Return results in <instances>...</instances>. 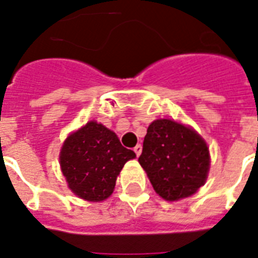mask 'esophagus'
Masks as SVG:
<instances>
[{"instance_id": "esophagus-1", "label": "esophagus", "mask_w": 258, "mask_h": 258, "mask_svg": "<svg viewBox=\"0 0 258 258\" xmlns=\"http://www.w3.org/2000/svg\"><path fill=\"white\" fill-rule=\"evenodd\" d=\"M134 152L136 154V156H139V155L142 154V146H140V144H136L135 147H134Z\"/></svg>"}]
</instances>
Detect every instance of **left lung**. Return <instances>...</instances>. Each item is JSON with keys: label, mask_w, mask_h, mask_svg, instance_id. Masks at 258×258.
I'll return each instance as SVG.
<instances>
[{"label": "left lung", "mask_w": 258, "mask_h": 258, "mask_svg": "<svg viewBox=\"0 0 258 258\" xmlns=\"http://www.w3.org/2000/svg\"><path fill=\"white\" fill-rule=\"evenodd\" d=\"M139 163L155 192L167 202H176L204 185L211 158L205 140L195 130L158 119L148 125Z\"/></svg>", "instance_id": "obj_1"}]
</instances>
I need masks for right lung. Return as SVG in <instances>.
Here are the masks:
<instances>
[{"instance_id":"1","label":"right lung","mask_w":258,"mask_h":258,"mask_svg":"<svg viewBox=\"0 0 258 258\" xmlns=\"http://www.w3.org/2000/svg\"><path fill=\"white\" fill-rule=\"evenodd\" d=\"M111 130L94 120L70 134L60 148V169L73 192L87 202H103L114 192L125 162L135 159Z\"/></svg>"}]
</instances>
